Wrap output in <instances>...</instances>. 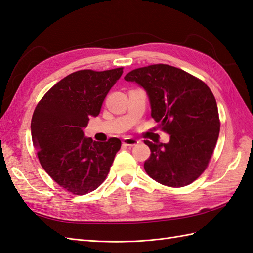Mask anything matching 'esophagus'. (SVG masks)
Returning <instances> with one entry per match:
<instances>
[{
	"label": "esophagus",
	"mask_w": 253,
	"mask_h": 253,
	"mask_svg": "<svg viewBox=\"0 0 253 253\" xmlns=\"http://www.w3.org/2000/svg\"><path fill=\"white\" fill-rule=\"evenodd\" d=\"M138 143H139V141H137V139H135V138H132V137H126V138H123V141H122V144L125 146H128V147L135 146Z\"/></svg>",
	"instance_id": "obj_1"
}]
</instances>
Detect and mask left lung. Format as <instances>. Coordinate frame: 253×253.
<instances>
[{
  "mask_svg": "<svg viewBox=\"0 0 253 253\" xmlns=\"http://www.w3.org/2000/svg\"><path fill=\"white\" fill-rule=\"evenodd\" d=\"M125 79L146 89L151 117L170 134L168 144L144 141L151 151L144 164L146 173L165 186L192 184L209 165L220 133L211 89L203 80L166 64L134 69Z\"/></svg>",
  "mask_w": 253,
  "mask_h": 253,
  "instance_id": "8db88e82",
  "label": "left lung"
}]
</instances>
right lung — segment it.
<instances>
[{"mask_svg":"<svg viewBox=\"0 0 253 253\" xmlns=\"http://www.w3.org/2000/svg\"><path fill=\"white\" fill-rule=\"evenodd\" d=\"M123 68L79 70L49 88L38 103L31 120L33 146L42 168L60 187L85 195L107 177L121 141L93 142L83 130L98 116L106 95Z\"/></svg>","mask_w":253,"mask_h":253,"instance_id":"1","label":"right lung"}]
</instances>
